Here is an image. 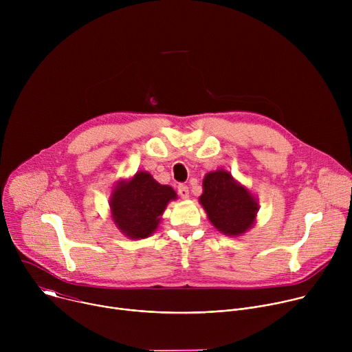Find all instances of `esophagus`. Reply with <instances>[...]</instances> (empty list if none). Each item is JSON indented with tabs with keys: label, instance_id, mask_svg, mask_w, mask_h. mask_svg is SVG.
<instances>
[{
	"label": "esophagus",
	"instance_id": "esophagus-1",
	"mask_svg": "<svg viewBox=\"0 0 352 352\" xmlns=\"http://www.w3.org/2000/svg\"><path fill=\"white\" fill-rule=\"evenodd\" d=\"M178 193L182 199H188L189 197V189L186 185H179L178 186Z\"/></svg>",
	"mask_w": 352,
	"mask_h": 352
}]
</instances>
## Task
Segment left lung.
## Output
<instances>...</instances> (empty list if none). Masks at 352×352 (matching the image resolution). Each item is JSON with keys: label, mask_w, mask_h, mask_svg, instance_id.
Returning <instances> with one entry per match:
<instances>
[{"label": "left lung", "mask_w": 352, "mask_h": 352, "mask_svg": "<svg viewBox=\"0 0 352 352\" xmlns=\"http://www.w3.org/2000/svg\"><path fill=\"white\" fill-rule=\"evenodd\" d=\"M210 223L228 236H239L255 224L258 200L226 170L212 171L204 178L199 197Z\"/></svg>", "instance_id": "8db88e82"}]
</instances>
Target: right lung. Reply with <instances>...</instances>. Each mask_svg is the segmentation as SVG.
<instances>
[{
  "instance_id": "obj_1",
  "label": "right lung",
  "mask_w": 352,
  "mask_h": 352,
  "mask_svg": "<svg viewBox=\"0 0 352 352\" xmlns=\"http://www.w3.org/2000/svg\"><path fill=\"white\" fill-rule=\"evenodd\" d=\"M175 199L177 193L171 186L159 184L146 171H139L114 186L110 197L111 217L124 235L143 239L157 230L168 202Z\"/></svg>"
}]
</instances>
